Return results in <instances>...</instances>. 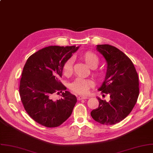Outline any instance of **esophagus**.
<instances>
[{
    "instance_id": "obj_1",
    "label": "esophagus",
    "mask_w": 153,
    "mask_h": 153,
    "mask_svg": "<svg viewBox=\"0 0 153 153\" xmlns=\"http://www.w3.org/2000/svg\"><path fill=\"white\" fill-rule=\"evenodd\" d=\"M88 98V97H82V96H79L77 97V100H85V99H87Z\"/></svg>"
}]
</instances>
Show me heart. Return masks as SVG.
I'll return each instance as SVG.
<instances>
[{
	"label": "heart",
	"mask_w": 153,
	"mask_h": 153,
	"mask_svg": "<svg viewBox=\"0 0 153 153\" xmlns=\"http://www.w3.org/2000/svg\"><path fill=\"white\" fill-rule=\"evenodd\" d=\"M80 58L84 60V62L91 68H96L100 64V59L98 56L94 53L91 52H85L80 55ZM73 58H70L68 59L63 66V74L68 76L71 75L73 71ZM93 76L100 81L103 80L106 76V73L103 69L94 70L92 72ZM94 82L92 80L77 78L71 85V89L73 92L79 95H86L88 94L89 90L93 87Z\"/></svg>",
	"instance_id": "b5f03b06"
}]
</instances>
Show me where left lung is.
<instances>
[{
    "mask_svg": "<svg viewBox=\"0 0 153 153\" xmlns=\"http://www.w3.org/2000/svg\"><path fill=\"white\" fill-rule=\"evenodd\" d=\"M97 50L106 59L108 67L101 94L109 95L110 100H101L91 116L103 125H114L124 119L133 109L139 95L138 76L131 59L122 51L108 44L98 45Z\"/></svg>",
    "mask_w": 153,
    "mask_h": 153,
    "instance_id": "left-lung-1",
    "label": "left lung"
}]
</instances>
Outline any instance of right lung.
I'll use <instances>...</instances> for the list:
<instances>
[{
	"mask_svg": "<svg viewBox=\"0 0 153 153\" xmlns=\"http://www.w3.org/2000/svg\"><path fill=\"white\" fill-rule=\"evenodd\" d=\"M75 46H49L30 55L25 65L19 84V95L28 115L46 127L62 125L72 114L77 102L60 82L63 66L78 49ZM62 93V98L54 95Z\"/></svg>",
	"mask_w": 153,
	"mask_h": 153,
	"instance_id": "right-lung-1",
	"label": "right lung"
}]
</instances>
